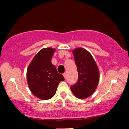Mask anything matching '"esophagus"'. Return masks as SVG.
Returning a JSON list of instances; mask_svg holds the SVG:
<instances>
[{
  "instance_id": "esophagus-1",
  "label": "esophagus",
  "mask_w": 129,
  "mask_h": 129,
  "mask_svg": "<svg viewBox=\"0 0 129 129\" xmlns=\"http://www.w3.org/2000/svg\"><path fill=\"white\" fill-rule=\"evenodd\" d=\"M63 77H64L65 79H66V77H67V73H63Z\"/></svg>"
}]
</instances>
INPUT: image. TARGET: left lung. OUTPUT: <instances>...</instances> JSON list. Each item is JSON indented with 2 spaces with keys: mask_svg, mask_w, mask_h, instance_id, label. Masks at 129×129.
<instances>
[{
  "mask_svg": "<svg viewBox=\"0 0 129 129\" xmlns=\"http://www.w3.org/2000/svg\"><path fill=\"white\" fill-rule=\"evenodd\" d=\"M72 53L79 79L71 90L78 98L85 99L95 91L100 81V72L94 58L87 50L77 48Z\"/></svg>",
  "mask_w": 129,
  "mask_h": 129,
  "instance_id": "1",
  "label": "left lung"
}]
</instances>
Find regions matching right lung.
<instances>
[{"label": "right lung", "instance_id": "1", "mask_svg": "<svg viewBox=\"0 0 129 129\" xmlns=\"http://www.w3.org/2000/svg\"><path fill=\"white\" fill-rule=\"evenodd\" d=\"M56 50L44 48L33 59L26 72L28 85L35 96L42 100L51 99L55 94L57 85L64 78L51 63Z\"/></svg>", "mask_w": 129, "mask_h": 129}]
</instances>
